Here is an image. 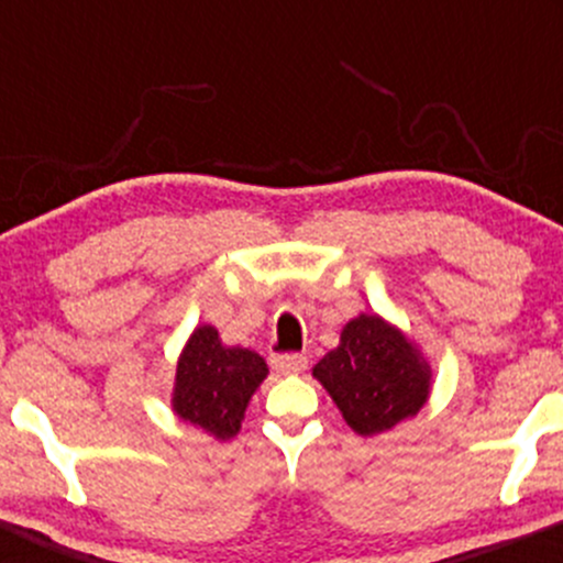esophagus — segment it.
Returning <instances> with one entry per match:
<instances>
[{
	"instance_id": "obj_1",
	"label": "esophagus",
	"mask_w": 563,
	"mask_h": 563,
	"mask_svg": "<svg viewBox=\"0 0 563 563\" xmlns=\"http://www.w3.org/2000/svg\"><path fill=\"white\" fill-rule=\"evenodd\" d=\"M269 365L275 367L277 373H301L307 371V357L303 354H296V352H288V354H273L269 357Z\"/></svg>"
}]
</instances>
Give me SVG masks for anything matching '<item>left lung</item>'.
Masks as SVG:
<instances>
[{"label": "left lung", "instance_id": "1", "mask_svg": "<svg viewBox=\"0 0 563 563\" xmlns=\"http://www.w3.org/2000/svg\"><path fill=\"white\" fill-rule=\"evenodd\" d=\"M312 376L363 437L416 416L431 389V371L421 352L378 314L349 320L341 344L314 365Z\"/></svg>", "mask_w": 563, "mask_h": 563}]
</instances>
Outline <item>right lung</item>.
<instances>
[{
  "label": "right lung",
  "mask_w": 563,
  "mask_h": 563,
  "mask_svg": "<svg viewBox=\"0 0 563 563\" xmlns=\"http://www.w3.org/2000/svg\"><path fill=\"white\" fill-rule=\"evenodd\" d=\"M264 378L267 363L260 354L241 346H222L217 328L200 325L177 363L174 412L217 439H230L241 431L251 394Z\"/></svg>",
  "instance_id": "add662e5"
}]
</instances>
